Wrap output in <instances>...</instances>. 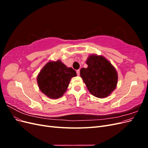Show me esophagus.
I'll use <instances>...</instances> for the list:
<instances>
[{"label": "esophagus", "mask_w": 148, "mask_h": 148, "mask_svg": "<svg viewBox=\"0 0 148 148\" xmlns=\"http://www.w3.org/2000/svg\"><path fill=\"white\" fill-rule=\"evenodd\" d=\"M77 75H78V76L79 75V73H80V70H77Z\"/></svg>", "instance_id": "1"}]
</instances>
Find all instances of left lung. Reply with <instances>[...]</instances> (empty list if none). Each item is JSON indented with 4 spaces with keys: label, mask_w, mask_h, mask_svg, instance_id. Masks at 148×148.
<instances>
[{
    "label": "left lung",
    "mask_w": 148,
    "mask_h": 148,
    "mask_svg": "<svg viewBox=\"0 0 148 148\" xmlns=\"http://www.w3.org/2000/svg\"><path fill=\"white\" fill-rule=\"evenodd\" d=\"M87 68L80 70V77L92 95L109 96L117 87L118 74L115 67L102 56L91 54L86 61Z\"/></svg>",
    "instance_id": "left-lung-1"
}]
</instances>
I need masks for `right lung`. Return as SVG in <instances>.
<instances>
[{
  "label": "right lung",
  "mask_w": 148,
  "mask_h": 148,
  "mask_svg": "<svg viewBox=\"0 0 148 148\" xmlns=\"http://www.w3.org/2000/svg\"><path fill=\"white\" fill-rule=\"evenodd\" d=\"M76 76V71L60 60L49 61L40 71L37 82L40 91L49 98L54 99L64 95L71 78Z\"/></svg>",
  "instance_id": "add662e5"
}]
</instances>
